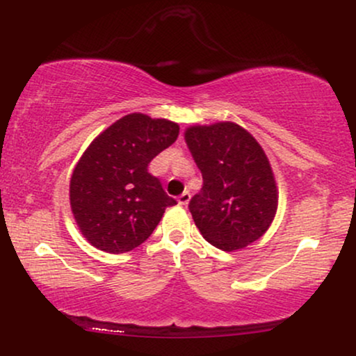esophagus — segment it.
<instances>
[{"mask_svg":"<svg viewBox=\"0 0 356 356\" xmlns=\"http://www.w3.org/2000/svg\"><path fill=\"white\" fill-rule=\"evenodd\" d=\"M177 201H179V204H181V206H187V204H189V201H191V194L187 191L182 192V194L179 195Z\"/></svg>","mask_w":356,"mask_h":356,"instance_id":"1","label":"esophagus"}]
</instances>
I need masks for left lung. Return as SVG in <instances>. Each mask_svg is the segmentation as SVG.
Here are the masks:
<instances>
[{"label":"left lung","instance_id":"obj_1","mask_svg":"<svg viewBox=\"0 0 356 356\" xmlns=\"http://www.w3.org/2000/svg\"><path fill=\"white\" fill-rule=\"evenodd\" d=\"M184 138L204 181L189 202L202 238L227 252L259 239L277 209L275 174L263 147L234 122L192 125Z\"/></svg>","mask_w":356,"mask_h":356}]
</instances>
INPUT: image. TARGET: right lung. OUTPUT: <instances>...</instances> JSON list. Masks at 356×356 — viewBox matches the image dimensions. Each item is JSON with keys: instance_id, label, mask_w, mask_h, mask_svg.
<instances>
[{"instance_id": "right-lung-1", "label": "right lung", "mask_w": 356, "mask_h": 356, "mask_svg": "<svg viewBox=\"0 0 356 356\" xmlns=\"http://www.w3.org/2000/svg\"><path fill=\"white\" fill-rule=\"evenodd\" d=\"M177 136L175 122L129 113L93 138L70 179L73 218L92 246L132 251L152 234L165 207L177 204L147 170Z\"/></svg>"}]
</instances>
